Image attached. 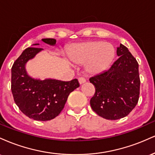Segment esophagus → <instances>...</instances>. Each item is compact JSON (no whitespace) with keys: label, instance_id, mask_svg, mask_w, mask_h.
I'll use <instances>...</instances> for the list:
<instances>
[{"label":"esophagus","instance_id":"1","mask_svg":"<svg viewBox=\"0 0 155 155\" xmlns=\"http://www.w3.org/2000/svg\"><path fill=\"white\" fill-rule=\"evenodd\" d=\"M79 82L80 84H82L86 82V79H85L84 77H80L79 78Z\"/></svg>","mask_w":155,"mask_h":155}]
</instances>
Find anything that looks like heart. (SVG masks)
Wrapping results in <instances>:
<instances>
[{"label":"heart","mask_w":155,"mask_h":155,"mask_svg":"<svg viewBox=\"0 0 155 155\" xmlns=\"http://www.w3.org/2000/svg\"><path fill=\"white\" fill-rule=\"evenodd\" d=\"M115 56L111 44L104 41H90L75 44L69 50V58L74 63H86L85 68L90 74L103 72L109 66Z\"/></svg>","instance_id":"b5f03b06"}]
</instances>
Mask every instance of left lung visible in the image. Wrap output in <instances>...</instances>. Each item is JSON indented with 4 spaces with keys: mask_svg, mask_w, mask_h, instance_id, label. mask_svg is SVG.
<instances>
[{
    "mask_svg": "<svg viewBox=\"0 0 155 155\" xmlns=\"http://www.w3.org/2000/svg\"><path fill=\"white\" fill-rule=\"evenodd\" d=\"M117 54L119 58L107 71L90 79L95 88L90 100L92 110L111 120L127 116L138 104L140 94L138 62L122 44Z\"/></svg>",
    "mask_w": 155,
    "mask_h": 155,
    "instance_id": "left-lung-1",
    "label": "left lung"
}]
</instances>
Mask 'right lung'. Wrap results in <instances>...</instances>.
Wrapping results in <instances>:
<instances>
[{
	"instance_id": "obj_1",
	"label": "right lung",
	"mask_w": 155,
	"mask_h": 155,
	"mask_svg": "<svg viewBox=\"0 0 155 155\" xmlns=\"http://www.w3.org/2000/svg\"><path fill=\"white\" fill-rule=\"evenodd\" d=\"M42 41L54 46V38H43ZM39 44H33L37 47ZM41 48L29 47L22 51L12 68V92L14 100L21 111L29 118L37 121L54 119L63 109L71 92L79 87L78 80L69 81L31 77L25 65L41 51Z\"/></svg>"
}]
</instances>
